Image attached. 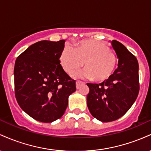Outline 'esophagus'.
I'll return each instance as SVG.
<instances>
[{
  "label": "esophagus",
  "instance_id": "34e87169",
  "mask_svg": "<svg viewBox=\"0 0 151 151\" xmlns=\"http://www.w3.org/2000/svg\"><path fill=\"white\" fill-rule=\"evenodd\" d=\"M81 84H83L82 81H76V87H77V89H79V86H80Z\"/></svg>",
  "mask_w": 151,
  "mask_h": 151
}]
</instances>
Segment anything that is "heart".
Segmentation results:
<instances>
[{"label":"heart","instance_id":"b5f03b06","mask_svg":"<svg viewBox=\"0 0 151 151\" xmlns=\"http://www.w3.org/2000/svg\"><path fill=\"white\" fill-rule=\"evenodd\" d=\"M62 68L71 74L85 65L86 69L72 74L77 78H93L96 81L109 79L115 70L117 59L109 46L99 41H84L78 47L65 45L60 57Z\"/></svg>","mask_w":151,"mask_h":151}]
</instances>
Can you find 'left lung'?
<instances>
[{
    "mask_svg": "<svg viewBox=\"0 0 151 151\" xmlns=\"http://www.w3.org/2000/svg\"><path fill=\"white\" fill-rule=\"evenodd\" d=\"M111 45L119 58L117 69L100 84L87 83V106L93 117L102 122L117 120L132 106L139 92L138 63L136 57L121 42Z\"/></svg>",
    "mask_w": 151,
    "mask_h": 151,
    "instance_id": "left-lung-1",
    "label": "left lung"
}]
</instances>
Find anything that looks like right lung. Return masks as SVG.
Segmentation results:
<instances>
[{
	"label": "right lung",
	"mask_w": 151,
	"mask_h": 151,
	"mask_svg": "<svg viewBox=\"0 0 151 151\" xmlns=\"http://www.w3.org/2000/svg\"><path fill=\"white\" fill-rule=\"evenodd\" d=\"M65 42V40L40 41L15 61V98L26 114L40 122L51 123L61 118L69 96L76 91L75 81L60 65Z\"/></svg>",
	"instance_id": "1"
}]
</instances>
